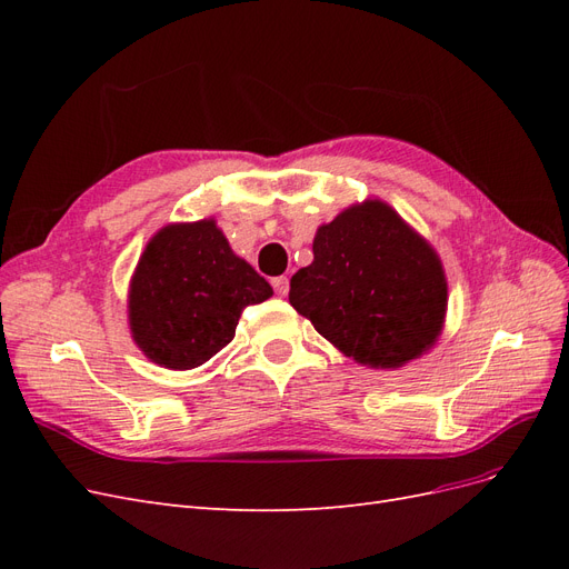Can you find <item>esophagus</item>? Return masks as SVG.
Returning a JSON list of instances; mask_svg holds the SVG:
<instances>
[{
    "label": "esophagus",
    "mask_w": 569,
    "mask_h": 569,
    "mask_svg": "<svg viewBox=\"0 0 569 569\" xmlns=\"http://www.w3.org/2000/svg\"><path fill=\"white\" fill-rule=\"evenodd\" d=\"M272 287H274V291H278L280 297H287V291H289V280L284 278V274H280V278H272Z\"/></svg>",
    "instance_id": "obj_1"
}]
</instances>
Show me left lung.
<instances>
[{"label": "left lung", "mask_w": 569, "mask_h": 569, "mask_svg": "<svg viewBox=\"0 0 569 569\" xmlns=\"http://www.w3.org/2000/svg\"><path fill=\"white\" fill-rule=\"evenodd\" d=\"M289 303L358 366L399 370L439 341L449 282L437 249L387 201L366 199L318 228Z\"/></svg>", "instance_id": "left-lung-1"}]
</instances>
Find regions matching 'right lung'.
I'll list each match as a JSON object with an SVG mask.
<instances>
[{
  "mask_svg": "<svg viewBox=\"0 0 569 569\" xmlns=\"http://www.w3.org/2000/svg\"><path fill=\"white\" fill-rule=\"evenodd\" d=\"M270 297L272 287L232 251L213 218L168 222L130 278V335L151 363L192 370L228 347L247 306Z\"/></svg>",
  "mask_w": 569,
  "mask_h": 569,
  "instance_id": "right-lung-1",
  "label": "right lung"
}]
</instances>
